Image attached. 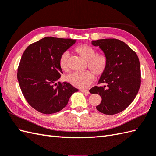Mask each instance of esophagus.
I'll use <instances>...</instances> for the list:
<instances>
[{
	"mask_svg": "<svg viewBox=\"0 0 156 156\" xmlns=\"http://www.w3.org/2000/svg\"><path fill=\"white\" fill-rule=\"evenodd\" d=\"M80 91L82 93H84V94H89V91L88 90H80Z\"/></svg>",
	"mask_w": 156,
	"mask_h": 156,
	"instance_id": "esophagus-1",
	"label": "esophagus"
}]
</instances>
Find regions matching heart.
I'll list each match as a JSON object with an SVG mask.
<instances>
[{"instance_id": "heart-1", "label": "heart", "mask_w": 156, "mask_h": 156, "mask_svg": "<svg viewBox=\"0 0 156 156\" xmlns=\"http://www.w3.org/2000/svg\"><path fill=\"white\" fill-rule=\"evenodd\" d=\"M77 52L88 62V66L96 75H102L106 71L108 60L106 55L96 54L94 48L86 44H83L76 48ZM70 56L68 50H65L59 58V65L63 70H68V60ZM90 70L82 72H74L68 76L66 79L72 85L80 88L88 87L94 79V75Z\"/></svg>"}]
</instances>
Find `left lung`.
<instances>
[{
	"mask_svg": "<svg viewBox=\"0 0 156 156\" xmlns=\"http://www.w3.org/2000/svg\"><path fill=\"white\" fill-rule=\"evenodd\" d=\"M92 44L99 46L108 60L106 70L98 81L104 85L90 90L91 94H98L102 98L96 109L107 115L119 113L129 106L139 91L141 71L138 57L125 42L118 39L92 41Z\"/></svg>",
	"mask_w": 156,
	"mask_h": 156,
	"instance_id": "1",
	"label": "left lung"
}]
</instances>
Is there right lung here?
<instances>
[{"label": "right lung", "instance_id": "add662e5", "mask_svg": "<svg viewBox=\"0 0 156 156\" xmlns=\"http://www.w3.org/2000/svg\"><path fill=\"white\" fill-rule=\"evenodd\" d=\"M76 42L74 39L48 37L24 50L18 68V81L25 99L36 110L44 114L56 113L78 91L70 83L56 82L63 74L59 65L61 54Z\"/></svg>", "mask_w": 156, "mask_h": 156}]
</instances>
